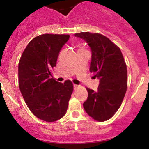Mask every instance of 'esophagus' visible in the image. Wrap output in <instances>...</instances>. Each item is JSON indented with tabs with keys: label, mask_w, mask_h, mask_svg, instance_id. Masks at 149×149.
Masks as SVG:
<instances>
[{
	"label": "esophagus",
	"mask_w": 149,
	"mask_h": 149,
	"mask_svg": "<svg viewBox=\"0 0 149 149\" xmlns=\"http://www.w3.org/2000/svg\"><path fill=\"white\" fill-rule=\"evenodd\" d=\"M78 85H76V84H74V89H77V88H78Z\"/></svg>",
	"instance_id": "obj_1"
}]
</instances>
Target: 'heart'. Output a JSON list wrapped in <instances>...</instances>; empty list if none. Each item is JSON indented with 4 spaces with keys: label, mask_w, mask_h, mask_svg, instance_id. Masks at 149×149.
Segmentation results:
<instances>
[{
    "label": "heart",
    "mask_w": 149,
    "mask_h": 149,
    "mask_svg": "<svg viewBox=\"0 0 149 149\" xmlns=\"http://www.w3.org/2000/svg\"><path fill=\"white\" fill-rule=\"evenodd\" d=\"M81 49H83V48H81Z\"/></svg>",
    "instance_id": "b5f03b06"
}]
</instances>
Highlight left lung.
Listing matches in <instances>:
<instances>
[{
    "label": "left lung",
    "mask_w": 149,
    "mask_h": 149,
    "mask_svg": "<svg viewBox=\"0 0 149 149\" xmlns=\"http://www.w3.org/2000/svg\"><path fill=\"white\" fill-rule=\"evenodd\" d=\"M74 36L90 47L89 71L100 80L97 92L86 88L84 110L95 120H108L120 107L127 90V66L123 55L116 45L101 34L81 32Z\"/></svg>",
    "instance_id": "1"
}]
</instances>
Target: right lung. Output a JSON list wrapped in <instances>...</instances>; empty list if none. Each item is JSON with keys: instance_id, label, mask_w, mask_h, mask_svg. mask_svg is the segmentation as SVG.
<instances>
[{"instance_id": "1", "label": "right lung", "mask_w": 149, "mask_h": 149, "mask_svg": "<svg viewBox=\"0 0 149 149\" xmlns=\"http://www.w3.org/2000/svg\"><path fill=\"white\" fill-rule=\"evenodd\" d=\"M69 37L65 34L38 36L28 43L18 63V85L24 101L33 115L45 122L64 116L73 92L69 80L61 84L51 77Z\"/></svg>"}]
</instances>
